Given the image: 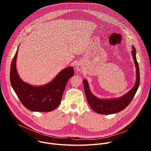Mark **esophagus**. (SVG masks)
I'll list each match as a JSON object with an SVG mask.
<instances>
[{
	"label": "esophagus",
	"instance_id": "1",
	"mask_svg": "<svg viewBox=\"0 0 151 151\" xmlns=\"http://www.w3.org/2000/svg\"><path fill=\"white\" fill-rule=\"evenodd\" d=\"M75 69L78 72H81L83 70V66L82 64L79 63H77L75 64Z\"/></svg>",
	"mask_w": 151,
	"mask_h": 151
}]
</instances>
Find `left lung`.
Wrapping results in <instances>:
<instances>
[{
	"instance_id": "1",
	"label": "left lung",
	"mask_w": 151,
	"mask_h": 151,
	"mask_svg": "<svg viewBox=\"0 0 151 151\" xmlns=\"http://www.w3.org/2000/svg\"><path fill=\"white\" fill-rule=\"evenodd\" d=\"M132 55L136 69V79L133 88L128 93L118 98L107 99H99L95 96L90 91L88 81L83 80V88L87 101L91 108L96 112L102 115H109L118 113L124 109L130 103L134 97L140 84V73L138 63L136 60V51L133 45Z\"/></svg>"
}]
</instances>
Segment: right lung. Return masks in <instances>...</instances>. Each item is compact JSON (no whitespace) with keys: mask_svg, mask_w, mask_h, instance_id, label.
<instances>
[{"mask_svg":"<svg viewBox=\"0 0 151 151\" xmlns=\"http://www.w3.org/2000/svg\"><path fill=\"white\" fill-rule=\"evenodd\" d=\"M18 47L12 59L10 81L11 86L21 102L33 112H51L59 106L68 80L74 75L73 68L69 66L60 71L50 82L35 86L21 79L16 68Z\"/></svg>","mask_w":151,"mask_h":151,"instance_id":"right-lung-1","label":"right lung"}]
</instances>
